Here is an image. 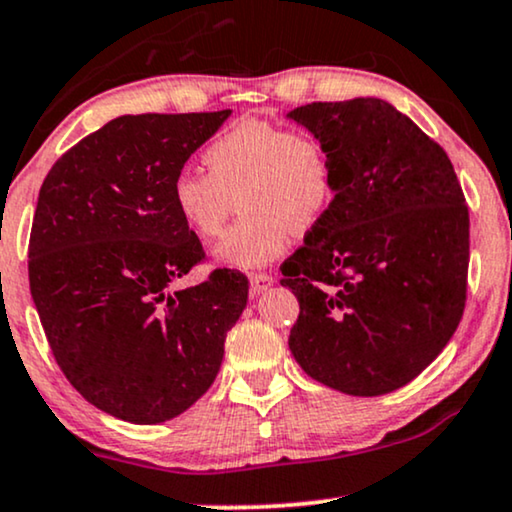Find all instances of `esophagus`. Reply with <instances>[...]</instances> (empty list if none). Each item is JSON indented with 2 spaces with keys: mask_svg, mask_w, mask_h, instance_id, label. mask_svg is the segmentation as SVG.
Returning <instances> with one entry per match:
<instances>
[{
  "mask_svg": "<svg viewBox=\"0 0 512 512\" xmlns=\"http://www.w3.org/2000/svg\"><path fill=\"white\" fill-rule=\"evenodd\" d=\"M274 286V276L269 274H252L250 276V288H252V295H260L264 290H269Z\"/></svg>",
  "mask_w": 512,
  "mask_h": 512,
  "instance_id": "1",
  "label": "esophagus"
}]
</instances>
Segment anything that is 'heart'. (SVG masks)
Masks as SVG:
<instances>
[{
	"label": "heart",
	"mask_w": 512,
	"mask_h": 512,
	"mask_svg": "<svg viewBox=\"0 0 512 512\" xmlns=\"http://www.w3.org/2000/svg\"><path fill=\"white\" fill-rule=\"evenodd\" d=\"M208 172L186 170L172 179V205L203 241L222 234L231 212L241 219L219 241L224 267L255 269L286 252L290 234L323 222L335 198V167L312 132L269 120H241L215 137L203 153Z\"/></svg>",
	"instance_id": "b5f03b06"
}]
</instances>
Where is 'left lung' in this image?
Segmentation results:
<instances>
[{
	"label": "left lung",
	"mask_w": 512,
	"mask_h": 512,
	"mask_svg": "<svg viewBox=\"0 0 512 512\" xmlns=\"http://www.w3.org/2000/svg\"><path fill=\"white\" fill-rule=\"evenodd\" d=\"M290 118L335 167L331 210L281 264L300 302L290 352L338 392H394L437 359L468 300L470 215L454 165L387 101H314Z\"/></svg>",
	"instance_id": "left-lung-1"
}]
</instances>
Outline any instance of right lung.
Instances as JSON below:
<instances>
[{
  "mask_svg": "<svg viewBox=\"0 0 512 512\" xmlns=\"http://www.w3.org/2000/svg\"><path fill=\"white\" fill-rule=\"evenodd\" d=\"M231 111L122 115L61 155L28 245L30 293L68 383L137 425L184 413L215 383L248 278L205 260L172 205V179Z\"/></svg>",
  "mask_w": 512,
  "mask_h": 512,
  "instance_id": "1",
  "label": "right lung"
}]
</instances>
